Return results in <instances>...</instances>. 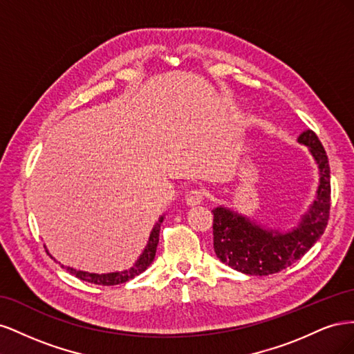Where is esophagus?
Wrapping results in <instances>:
<instances>
[{
	"label": "esophagus",
	"mask_w": 354,
	"mask_h": 354,
	"mask_svg": "<svg viewBox=\"0 0 354 354\" xmlns=\"http://www.w3.org/2000/svg\"><path fill=\"white\" fill-rule=\"evenodd\" d=\"M202 201H203V190L201 189H190L186 194V202L190 207L198 205V203H201Z\"/></svg>",
	"instance_id": "1"
}]
</instances>
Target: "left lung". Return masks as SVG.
<instances>
[{
	"instance_id": "1",
	"label": "left lung",
	"mask_w": 354,
	"mask_h": 354,
	"mask_svg": "<svg viewBox=\"0 0 354 354\" xmlns=\"http://www.w3.org/2000/svg\"><path fill=\"white\" fill-rule=\"evenodd\" d=\"M319 169V185L312 205L292 229L281 232L266 227L229 207L214 214V251L221 263L245 274L267 276L294 264L322 236L330 208V169L322 143L312 130L298 136Z\"/></svg>"
}]
</instances>
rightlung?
I'll list each match as a JSON object with an SVG mask.
<instances>
[{"instance_id": "right-lung-1", "label": "right lung", "mask_w": 354, "mask_h": 354, "mask_svg": "<svg viewBox=\"0 0 354 354\" xmlns=\"http://www.w3.org/2000/svg\"><path fill=\"white\" fill-rule=\"evenodd\" d=\"M164 221V216H160L159 220L155 223V226L151 232V236H149V241L145 246L143 252L138 257L137 261L134 263L133 267H130L128 270H122V272H112V273H88V272H82V270H77L73 267H65L63 264H60L63 269H66L71 274L77 276L78 279L90 282V283H95V285H103V286H112V285H120V283H125L133 277L138 276L140 273H143L149 266L152 264L155 254H156V246L159 242V230H160V223ZM47 254L50 255V252L47 251ZM53 260L56 261V259L53 255H50Z\"/></svg>"}]
</instances>
